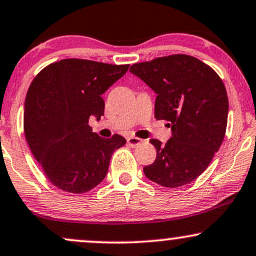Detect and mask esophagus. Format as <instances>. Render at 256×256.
I'll list each match as a JSON object with an SVG mask.
<instances>
[{"instance_id": "1", "label": "esophagus", "mask_w": 256, "mask_h": 256, "mask_svg": "<svg viewBox=\"0 0 256 256\" xmlns=\"http://www.w3.org/2000/svg\"><path fill=\"white\" fill-rule=\"evenodd\" d=\"M142 143V140L140 138H137V137H128V144L132 148L140 146V144Z\"/></svg>"}]
</instances>
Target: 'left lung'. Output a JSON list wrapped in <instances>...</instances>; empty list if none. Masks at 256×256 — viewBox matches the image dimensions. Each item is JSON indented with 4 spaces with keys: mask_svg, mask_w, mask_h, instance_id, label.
Wrapping results in <instances>:
<instances>
[{
    "mask_svg": "<svg viewBox=\"0 0 256 256\" xmlns=\"http://www.w3.org/2000/svg\"><path fill=\"white\" fill-rule=\"evenodd\" d=\"M130 72L158 94L155 118L167 120L172 137L156 148V160L143 168L149 180L176 188L196 180L226 136L229 101L217 72L198 58L172 54L136 63Z\"/></svg>",
    "mask_w": 256,
    "mask_h": 256,
    "instance_id": "8db88e82",
    "label": "left lung"
}]
</instances>
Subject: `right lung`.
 Returning a JSON list of instances; mask_svg holds the SVG:
<instances>
[{"instance_id":"1","label":"right lung","mask_w":256,"mask_h":256,"mask_svg":"<svg viewBox=\"0 0 256 256\" xmlns=\"http://www.w3.org/2000/svg\"><path fill=\"white\" fill-rule=\"evenodd\" d=\"M128 64L62 60L40 72L24 100V131L28 146L54 186L84 193L106 176L112 154L126 143L114 134L101 138L88 125L104 116L101 98L125 75Z\"/></svg>"}]
</instances>
